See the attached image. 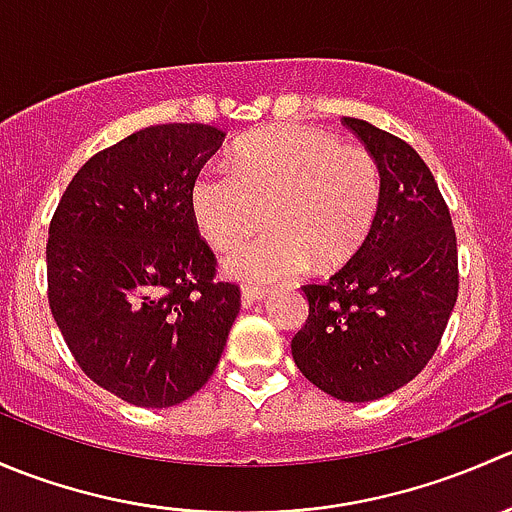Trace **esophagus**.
<instances>
[{
    "mask_svg": "<svg viewBox=\"0 0 512 512\" xmlns=\"http://www.w3.org/2000/svg\"><path fill=\"white\" fill-rule=\"evenodd\" d=\"M270 294L267 287H252V285H242V304H252V302H260Z\"/></svg>",
    "mask_w": 512,
    "mask_h": 512,
    "instance_id": "1",
    "label": "esophagus"
}]
</instances>
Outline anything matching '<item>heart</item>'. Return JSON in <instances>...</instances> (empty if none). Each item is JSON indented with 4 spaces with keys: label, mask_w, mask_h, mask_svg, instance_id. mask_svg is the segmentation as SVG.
I'll list each match as a JSON object with an SVG mask.
<instances>
[{
    "label": "heart",
    "mask_w": 512,
    "mask_h": 512,
    "mask_svg": "<svg viewBox=\"0 0 512 512\" xmlns=\"http://www.w3.org/2000/svg\"><path fill=\"white\" fill-rule=\"evenodd\" d=\"M381 205V168L364 148L309 126L252 133L232 165L210 163L190 185L198 230L227 247L223 265L245 282H277L312 265L334 270L361 247Z\"/></svg>",
    "instance_id": "1"
}]
</instances>
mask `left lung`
<instances>
[{
  "label": "left lung",
  "mask_w": 512,
  "mask_h": 512,
  "mask_svg": "<svg viewBox=\"0 0 512 512\" xmlns=\"http://www.w3.org/2000/svg\"><path fill=\"white\" fill-rule=\"evenodd\" d=\"M381 168V205L352 260L302 287L297 369L334 399L374 401L409 384L441 344L458 299L451 213L423 158L401 138L342 118Z\"/></svg>",
  "instance_id": "1"
}]
</instances>
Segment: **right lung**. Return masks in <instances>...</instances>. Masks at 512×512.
I'll list each match as a JSON object with an SVG mask.
<instances>
[{
    "mask_svg": "<svg viewBox=\"0 0 512 512\" xmlns=\"http://www.w3.org/2000/svg\"><path fill=\"white\" fill-rule=\"evenodd\" d=\"M223 138L205 123L131 133L81 165L51 218L56 327L81 371L133 406L168 409L203 389L240 312L190 208Z\"/></svg>",
    "mask_w": 512,
    "mask_h": 512,
    "instance_id": "1",
    "label": "right lung"
}]
</instances>
